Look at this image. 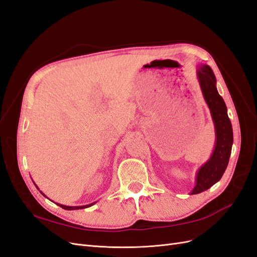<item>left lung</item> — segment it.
Here are the masks:
<instances>
[{
	"label": "left lung",
	"instance_id": "left-lung-1",
	"mask_svg": "<svg viewBox=\"0 0 257 257\" xmlns=\"http://www.w3.org/2000/svg\"><path fill=\"white\" fill-rule=\"evenodd\" d=\"M197 76L206 103L211 111L215 125L216 144L211 158L199 169L196 185L192 194L208 190L222 178L228 165L232 145V127L227 115V108L215 87V76L208 65L200 66Z\"/></svg>",
	"mask_w": 257,
	"mask_h": 257
}]
</instances>
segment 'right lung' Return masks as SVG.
I'll return each instance as SVG.
<instances>
[{
  "mask_svg": "<svg viewBox=\"0 0 257 257\" xmlns=\"http://www.w3.org/2000/svg\"><path fill=\"white\" fill-rule=\"evenodd\" d=\"M59 205V204H58ZM93 204H91V205H88V206H80V207H68V206H63V205H59L60 207H62L63 209H65V210H75V209H82V208H88V207H90V206H92Z\"/></svg>",
  "mask_w": 257,
  "mask_h": 257,
  "instance_id": "right-lung-1",
  "label": "right lung"
}]
</instances>
